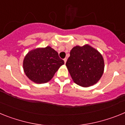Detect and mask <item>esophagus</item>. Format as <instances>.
<instances>
[{"label":"esophagus","mask_w":125,"mask_h":125,"mask_svg":"<svg viewBox=\"0 0 125 125\" xmlns=\"http://www.w3.org/2000/svg\"><path fill=\"white\" fill-rule=\"evenodd\" d=\"M64 63H66V61H67V58H64Z\"/></svg>","instance_id":"esophagus-1"}]
</instances>
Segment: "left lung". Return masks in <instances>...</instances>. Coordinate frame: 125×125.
Instances as JSON below:
<instances>
[{"instance_id":"obj_1","label":"left lung","mask_w":125,"mask_h":125,"mask_svg":"<svg viewBox=\"0 0 125 125\" xmlns=\"http://www.w3.org/2000/svg\"><path fill=\"white\" fill-rule=\"evenodd\" d=\"M66 66L74 82L83 87L96 83L104 72L102 55L88 44L75 46L70 51Z\"/></svg>"}]
</instances>
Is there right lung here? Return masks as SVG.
Returning <instances> with one entry per match:
<instances>
[{
	"instance_id": "right-lung-1",
	"label": "right lung",
	"mask_w": 125,
	"mask_h": 125,
	"mask_svg": "<svg viewBox=\"0 0 125 125\" xmlns=\"http://www.w3.org/2000/svg\"><path fill=\"white\" fill-rule=\"evenodd\" d=\"M64 62L50 46L33 49L27 53L23 61L25 75L37 84L48 82Z\"/></svg>"
}]
</instances>
